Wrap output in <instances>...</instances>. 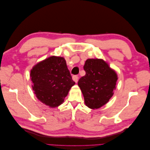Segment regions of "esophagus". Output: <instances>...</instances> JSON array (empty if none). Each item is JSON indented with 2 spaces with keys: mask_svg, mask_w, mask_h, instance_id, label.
<instances>
[{
  "mask_svg": "<svg viewBox=\"0 0 150 150\" xmlns=\"http://www.w3.org/2000/svg\"><path fill=\"white\" fill-rule=\"evenodd\" d=\"M72 79H73V81H74L75 83H77V82H78V76H76V75L72 76Z\"/></svg>",
  "mask_w": 150,
  "mask_h": 150,
  "instance_id": "34e87169",
  "label": "esophagus"
}]
</instances>
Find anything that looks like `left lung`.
I'll return each instance as SVG.
<instances>
[{"mask_svg": "<svg viewBox=\"0 0 150 150\" xmlns=\"http://www.w3.org/2000/svg\"><path fill=\"white\" fill-rule=\"evenodd\" d=\"M85 76L81 77L78 86L84 98L85 104L91 109H98L106 104L116 89V72L103 59H88L84 66Z\"/></svg>", "mask_w": 150, "mask_h": 150, "instance_id": "8db88e82", "label": "left lung"}]
</instances>
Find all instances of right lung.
I'll return each mask as SVG.
<instances>
[{"mask_svg": "<svg viewBox=\"0 0 150 150\" xmlns=\"http://www.w3.org/2000/svg\"><path fill=\"white\" fill-rule=\"evenodd\" d=\"M33 89L39 101L51 108L64 101L75 82L64 57L51 56L38 63L30 71Z\"/></svg>", "mask_w": 150, "mask_h": 150, "instance_id": "obj_1", "label": "right lung"}]
</instances>
